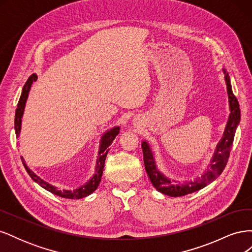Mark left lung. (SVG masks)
<instances>
[{
    "label": "left lung",
    "mask_w": 252,
    "mask_h": 252,
    "mask_svg": "<svg viewBox=\"0 0 252 252\" xmlns=\"http://www.w3.org/2000/svg\"><path fill=\"white\" fill-rule=\"evenodd\" d=\"M223 71L225 73L227 93L228 97H229L230 116L229 119H228L223 138L219 142L215 155L212 157V159L209 164V168L207 169V171H205L203 173V175L196 178L193 181L187 182L185 184H177V181H172L168 178H166L163 173L159 172V170L156 166L154 155H152L148 143L146 141H144L142 143L145 169H146V172L151 181V184L154 185V187L158 191L169 196H182L192 193L210 184V183L215 181L225 169L228 158H229L230 156L235 129L240 123L241 111L239 102L232 93L229 75H228L225 69H223Z\"/></svg>",
    "instance_id": "left-lung-1"
}]
</instances>
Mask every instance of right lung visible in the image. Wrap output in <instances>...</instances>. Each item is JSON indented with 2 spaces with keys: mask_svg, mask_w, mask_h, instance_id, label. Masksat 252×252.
Here are the masks:
<instances>
[{
  "mask_svg": "<svg viewBox=\"0 0 252 252\" xmlns=\"http://www.w3.org/2000/svg\"><path fill=\"white\" fill-rule=\"evenodd\" d=\"M36 79H37V77L35 73L32 74L28 78L27 82L25 83L24 87H23L22 94H21V97H20L19 103H18V107L16 110V118H14V128H16L17 136H19L20 131H21L22 117H23V112H24L25 104L27 101L30 87H32V83L36 81ZM119 132H120V127H114L103 134L102 139H101V144H100L101 146H100V149H98V157L96 159L95 173L94 174V177L86 183L85 185H83L80 188L74 189V190H59V189H57L55 186L48 184L47 182H45L41 178L37 177L34 172H32L28 168L27 165L25 164L24 158H22L23 165H24L26 171L30 175V178H32L35 183H37V184H39L41 187H43L44 189H46L49 192L56 194V195H59L61 197H65V199H82V197H85V196L93 193L97 188L98 184H100L103 169H104V165H105V159H106V157H107V154L109 151V146L112 143V141L114 140V138H116V136L119 134Z\"/></svg>",
  "mask_w": 252,
  "mask_h": 252,
  "instance_id": "right-lung-1",
  "label": "right lung"
}]
</instances>
